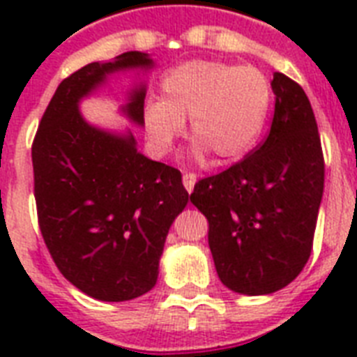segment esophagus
Returning <instances> with one entry per match:
<instances>
[{"label":"esophagus","instance_id":"obj_1","mask_svg":"<svg viewBox=\"0 0 357 357\" xmlns=\"http://www.w3.org/2000/svg\"><path fill=\"white\" fill-rule=\"evenodd\" d=\"M195 183H196V174L185 172L183 174V187L187 189V192H192V189H195Z\"/></svg>","mask_w":357,"mask_h":357}]
</instances>
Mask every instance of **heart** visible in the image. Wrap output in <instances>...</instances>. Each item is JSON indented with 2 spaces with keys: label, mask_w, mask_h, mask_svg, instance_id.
<instances>
[{
  "label": "heart",
  "mask_w": 357,
  "mask_h": 357,
  "mask_svg": "<svg viewBox=\"0 0 357 357\" xmlns=\"http://www.w3.org/2000/svg\"><path fill=\"white\" fill-rule=\"evenodd\" d=\"M272 105L266 75L252 66L189 61L161 81V102L144 109V128L157 150H168L190 119L196 155L238 159L257 142Z\"/></svg>",
  "instance_id": "b5f03b06"
}]
</instances>
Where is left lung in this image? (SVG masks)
<instances>
[{
    "instance_id": "1",
    "label": "left lung",
    "mask_w": 357,
    "mask_h": 357,
    "mask_svg": "<svg viewBox=\"0 0 357 357\" xmlns=\"http://www.w3.org/2000/svg\"><path fill=\"white\" fill-rule=\"evenodd\" d=\"M271 131L248 155L198 179L190 202L209 222L220 282L241 294H271L310 259L324 190V155L304 89L276 72Z\"/></svg>"
}]
</instances>
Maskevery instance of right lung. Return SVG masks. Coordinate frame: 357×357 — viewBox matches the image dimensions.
I'll return each instance as SVG.
<instances>
[{"label": "right lung", "mask_w": 357, "mask_h": 357, "mask_svg": "<svg viewBox=\"0 0 357 357\" xmlns=\"http://www.w3.org/2000/svg\"><path fill=\"white\" fill-rule=\"evenodd\" d=\"M146 66V53L128 52L68 75L31 148L36 217L53 263L81 293L102 302L153 289L168 229L189 202L178 168L139 153L131 133L92 128L77 111L107 74ZM144 94L140 86L126 105L137 123H144Z\"/></svg>", "instance_id": "1"}]
</instances>
